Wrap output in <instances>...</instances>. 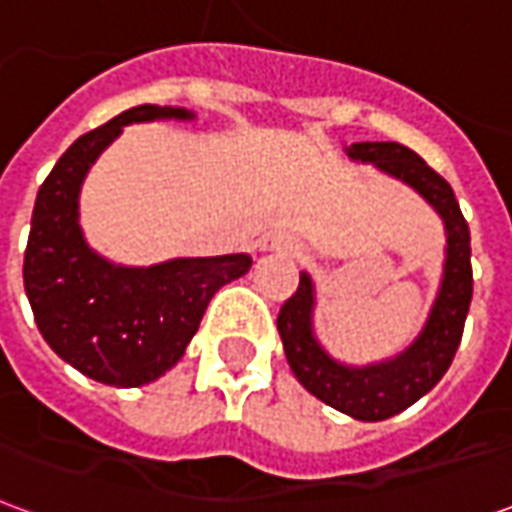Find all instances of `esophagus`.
Wrapping results in <instances>:
<instances>
[{
    "label": "esophagus",
    "mask_w": 512,
    "mask_h": 512,
    "mask_svg": "<svg viewBox=\"0 0 512 512\" xmlns=\"http://www.w3.org/2000/svg\"><path fill=\"white\" fill-rule=\"evenodd\" d=\"M260 252H263V255H274V252H277V255H293V252H296V244L290 241L288 235L271 233L260 241Z\"/></svg>",
    "instance_id": "esophagus-1"
}]
</instances>
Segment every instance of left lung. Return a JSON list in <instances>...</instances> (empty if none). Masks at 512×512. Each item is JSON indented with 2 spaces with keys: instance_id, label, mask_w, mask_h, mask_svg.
Masks as SVG:
<instances>
[{
  "instance_id": "left-lung-1",
  "label": "left lung",
  "mask_w": 512,
  "mask_h": 512,
  "mask_svg": "<svg viewBox=\"0 0 512 512\" xmlns=\"http://www.w3.org/2000/svg\"><path fill=\"white\" fill-rule=\"evenodd\" d=\"M345 156L373 164L378 172L406 183L441 216L447 235L444 271L428 321L400 354L373 365H345L323 348L315 334V282L301 271L299 290L282 304L277 329L290 370L310 395L348 417L381 422L428 395L452 365L472 304V244L469 224L450 183L414 150L400 142H354L345 147Z\"/></svg>"
}]
</instances>
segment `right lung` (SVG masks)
I'll list each match as a JSON object with an SVG mask.
<instances>
[{"instance_id":"1","label":"right lung","mask_w":512,"mask_h":512,"mask_svg":"<svg viewBox=\"0 0 512 512\" xmlns=\"http://www.w3.org/2000/svg\"><path fill=\"white\" fill-rule=\"evenodd\" d=\"M194 117L183 106H134L79 136L38 191L24 252L29 307L51 351L98 384L131 389L164 376L186 354L213 293L252 268L244 252L120 266L82 233V183L123 126Z\"/></svg>"}]
</instances>
